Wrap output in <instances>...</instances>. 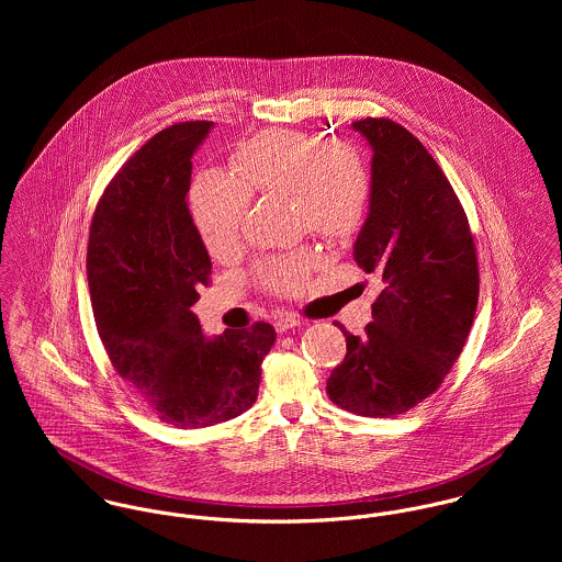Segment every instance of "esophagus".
<instances>
[{
	"instance_id": "34e87169",
	"label": "esophagus",
	"mask_w": 562,
	"mask_h": 562,
	"mask_svg": "<svg viewBox=\"0 0 562 562\" xmlns=\"http://www.w3.org/2000/svg\"><path fill=\"white\" fill-rule=\"evenodd\" d=\"M296 326H301V318H296V316H281V318L274 321L277 333H288V330H292Z\"/></svg>"
}]
</instances>
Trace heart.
Masks as SVG:
<instances>
[{
    "mask_svg": "<svg viewBox=\"0 0 562 562\" xmlns=\"http://www.w3.org/2000/svg\"><path fill=\"white\" fill-rule=\"evenodd\" d=\"M252 196H288L299 229L344 241L368 216L372 172L350 138L321 140L296 130H266L246 138L232 156V175L205 170L190 188L194 225L214 259L240 248ZM316 266L318 252L303 246L263 259L255 277L266 292L294 296Z\"/></svg>",
    "mask_w": 562,
    "mask_h": 562,
    "instance_id": "heart-1",
    "label": "heart"
}]
</instances>
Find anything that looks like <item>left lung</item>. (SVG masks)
Instances as JSON below:
<instances>
[{"label": "left lung", "mask_w": 562, "mask_h": 562, "mask_svg": "<svg viewBox=\"0 0 562 562\" xmlns=\"http://www.w3.org/2000/svg\"><path fill=\"white\" fill-rule=\"evenodd\" d=\"M352 127L372 156L370 214L355 261L383 292L366 335L348 333L326 394L366 417H396L439 390L459 359L479 305V259L465 210L426 147L390 119Z\"/></svg>", "instance_id": "obj_1"}]
</instances>
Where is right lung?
<instances>
[{
  "instance_id": "obj_1",
  "label": "right lung",
  "mask_w": 562,
  "mask_h": 562,
  "mask_svg": "<svg viewBox=\"0 0 562 562\" xmlns=\"http://www.w3.org/2000/svg\"><path fill=\"white\" fill-rule=\"evenodd\" d=\"M212 121L170 125L105 186L88 236L86 272L103 348L161 422L205 428L257 401L268 322L205 337L190 312L212 261L186 194L196 147Z\"/></svg>"
}]
</instances>
